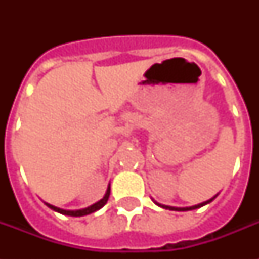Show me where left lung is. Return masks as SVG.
Wrapping results in <instances>:
<instances>
[{
    "mask_svg": "<svg viewBox=\"0 0 259 259\" xmlns=\"http://www.w3.org/2000/svg\"><path fill=\"white\" fill-rule=\"evenodd\" d=\"M218 196V195H217ZM217 196H213L212 199H209V200L207 201H203V203H200V204H196V205H192V207H169V205H162V204H158L157 201H154L156 204L160 205V207H162V208H165V209H170V211H191V209H196V208H200V207H203V205L205 204H208V203H211V201L215 199Z\"/></svg>",
    "mask_w": 259,
    "mask_h": 259,
    "instance_id": "obj_1",
    "label": "left lung"
}]
</instances>
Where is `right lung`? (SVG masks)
Instances as JSON below:
<instances>
[{
  "instance_id": "add662e5",
  "label": "right lung",
  "mask_w": 259,
  "mask_h": 259,
  "mask_svg": "<svg viewBox=\"0 0 259 259\" xmlns=\"http://www.w3.org/2000/svg\"><path fill=\"white\" fill-rule=\"evenodd\" d=\"M109 196H110V184H109V187H107V191H106L105 196L102 197L99 201H97L95 204L87 207V208L76 209V211H68V209L58 208V207H55V205H52V204H48V203H46V204L48 205L51 209H54V211H56V212H59V213H63V215H68V217H84V215H89V213H93V212H95V211H98V209H101L102 207H103V205L107 203V200H109Z\"/></svg>"
}]
</instances>
